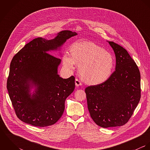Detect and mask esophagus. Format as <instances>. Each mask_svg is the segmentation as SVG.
<instances>
[{"mask_svg": "<svg viewBox=\"0 0 150 150\" xmlns=\"http://www.w3.org/2000/svg\"><path fill=\"white\" fill-rule=\"evenodd\" d=\"M75 84H76V86H79L82 85L81 81L78 79H76V80H75Z\"/></svg>", "mask_w": 150, "mask_h": 150, "instance_id": "obj_1", "label": "esophagus"}]
</instances>
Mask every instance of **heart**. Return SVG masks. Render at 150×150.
<instances>
[{
	"mask_svg": "<svg viewBox=\"0 0 150 150\" xmlns=\"http://www.w3.org/2000/svg\"><path fill=\"white\" fill-rule=\"evenodd\" d=\"M71 55L64 53L62 64L73 71L75 64L83 80L89 85L102 84L110 78L115 67L114 57L102 47L92 42L74 43L70 48Z\"/></svg>",
	"mask_w": 150,
	"mask_h": 150,
	"instance_id": "obj_1",
	"label": "heart"
}]
</instances>
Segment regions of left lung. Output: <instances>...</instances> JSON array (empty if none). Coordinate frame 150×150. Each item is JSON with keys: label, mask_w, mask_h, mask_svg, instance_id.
<instances>
[{"label": "left lung", "mask_w": 150, "mask_h": 150, "mask_svg": "<svg viewBox=\"0 0 150 150\" xmlns=\"http://www.w3.org/2000/svg\"><path fill=\"white\" fill-rule=\"evenodd\" d=\"M108 42L115 55V70L105 82L85 89L90 115L102 128L120 127L128 122L141 96L137 64L125 48Z\"/></svg>", "instance_id": "left-lung-1"}]
</instances>
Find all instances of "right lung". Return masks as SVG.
<instances>
[{
	"label": "right lung",
	"instance_id": "1",
	"mask_svg": "<svg viewBox=\"0 0 150 150\" xmlns=\"http://www.w3.org/2000/svg\"><path fill=\"white\" fill-rule=\"evenodd\" d=\"M77 35L62 30L51 40L36 38L13 57L7 89L16 114L22 121L45 127L54 124L62 115L65 100L74 89L75 78L61 77L58 74L61 59L48 52L60 50L67 39Z\"/></svg>",
	"mask_w": 150,
	"mask_h": 150
}]
</instances>
